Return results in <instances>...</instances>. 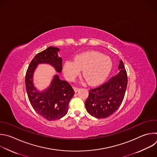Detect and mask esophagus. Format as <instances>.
<instances>
[{"mask_svg": "<svg viewBox=\"0 0 157 157\" xmlns=\"http://www.w3.org/2000/svg\"><path fill=\"white\" fill-rule=\"evenodd\" d=\"M74 90H75V92H78V91L79 90V87H74Z\"/></svg>", "mask_w": 157, "mask_h": 157, "instance_id": "34e87169", "label": "esophagus"}]
</instances>
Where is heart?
Listing matches in <instances>:
<instances>
[{"mask_svg":"<svg viewBox=\"0 0 157 157\" xmlns=\"http://www.w3.org/2000/svg\"><path fill=\"white\" fill-rule=\"evenodd\" d=\"M112 68L110 58L100 52L88 51L77 55L75 62L67 61L63 65V73L66 78L73 81L82 70V75L91 85L103 81Z\"/></svg>","mask_w":157,"mask_h":157,"instance_id":"obj_1","label":"heart"}]
</instances>
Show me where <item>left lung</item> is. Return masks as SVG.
I'll return each mask as SVG.
<instances>
[{"label":"left lung","instance_id":"1","mask_svg":"<svg viewBox=\"0 0 157 157\" xmlns=\"http://www.w3.org/2000/svg\"><path fill=\"white\" fill-rule=\"evenodd\" d=\"M119 73L108 81L89 91L85 102L87 112L97 118H105L114 113L123 100L128 76L123 61H120Z\"/></svg>","mask_w":157,"mask_h":157}]
</instances>
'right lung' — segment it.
<instances>
[{
	"mask_svg": "<svg viewBox=\"0 0 157 157\" xmlns=\"http://www.w3.org/2000/svg\"><path fill=\"white\" fill-rule=\"evenodd\" d=\"M59 48L49 47L39 52L31 60L25 76V84L28 97L33 109L40 116L48 121L59 120L68 112L69 103L75 94L72 86L55 75L45 90L39 92L33 83V76L39 63H48L56 71L62 70V59L58 56Z\"/></svg>",
	"mask_w": 157,
	"mask_h": 157,
	"instance_id": "1",
	"label": "right lung"
}]
</instances>
